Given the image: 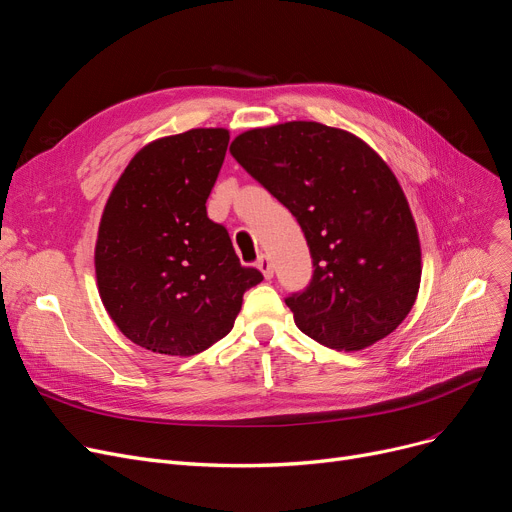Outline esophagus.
<instances>
[{
    "label": "esophagus",
    "instance_id": "1",
    "mask_svg": "<svg viewBox=\"0 0 512 512\" xmlns=\"http://www.w3.org/2000/svg\"><path fill=\"white\" fill-rule=\"evenodd\" d=\"M257 267H259L261 274H263L267 280H270V278L274 276V263H272V259L267 257V255H261V257H259Z\"/></svg>",
    "mask_w": 512,
    "mask_h": 512
}]
</instances>
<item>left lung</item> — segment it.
Listing matches in <instances>:
<instances>
[{"instance_id": "1", "label": "left lung", "mask_w": 512, "mask_h": 512, "mask_svg": "<svg viewBox=\"0 0 512 512\" xmlns=\"http://www.w3.org/2000/svg\"><path fill=\"white\" fill-rule=\"evenodd\" d=\"M230 153L305 232L313 278L286 299L297 328L340 351L394 332L417 299L421 247L386 161L351 132L301 120L242 132Z\"/></svg>"}]
</instances>
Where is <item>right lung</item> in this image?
Instances as JSON below:
<instances>
[{
  "mask_svg": "<svg viewBox=\"0 0 512 512\" xmlns=\"http://www.w3.org/2000/svg\"><path fill=\"white\" fill-rule=\"evenodd\" d=\"M228 141L226 128H193L145 145L105 203L99 297L120 332L147 351H205L232 330L242 294L263 280L240 265L228 230L207 218Z\"/></svg>",
  "mask_w": 512,
  "mask_h": 512,
  "instance_id": "right-lung-1",
  "label": "right lung"
}]
</instances>
